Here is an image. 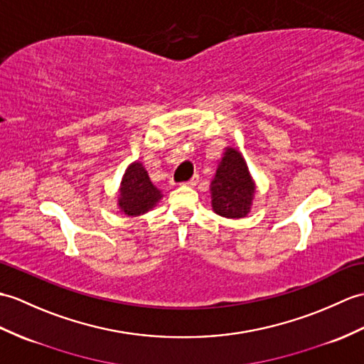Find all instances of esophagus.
Returning a JSON list of instances; mask_svg holds the SVG:
<instances>
[{
	"instance_id": "esophagus-1",
	"label": "esophagus",
	"mask_w": 364,
	"mask_h": 364,
	"mask_svg": "<svg viewBox=\"0 0 364 364\" xmlns=\"http://www.w3.org/2000/svg\"><path fill=\"white\" fill-rule=\"evenodd\" d=\"M197 183H198V176L196 175V176H192V178H191L189 181H186L184 186H189V188H193V186H196Z\"/></svg>"
}]
</instances>
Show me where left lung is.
Here are the masks:
<instances>
[{"label":"left lung","mask_w":364,"mask_h":364,"mask_svg":"<svg viewBox=\"0 0 364 364\" xmlns=\"http://www.w3.org/2000/svg\"><path fill=\"white\" fill-rule=\"evenodd\" d=\"M209 191L210 206L215 214L225 218H243L251 213L256 181L243 155L235 147H225Z\"/></svg>","instance_id":"obj_1"}]
</instances>
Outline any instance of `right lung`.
Here are the masks:
<instances>
[{
	"label": "right lung",
	"instance_id": "add662e5",
	"mask_svg": "<svg viewBox=\"0 0 364 364\" xmlns=\"http://www.w3.org/2000/svg\"><path fill=\"white\" fill-rule=\"evenodd\" d=\"M164 196L151 183L141 161L127 166L117 189V208L129 217H139L154 209Z\"/></svg>",
	"mask_w": 364,
	"mask_h": 364
}]
</instances>
